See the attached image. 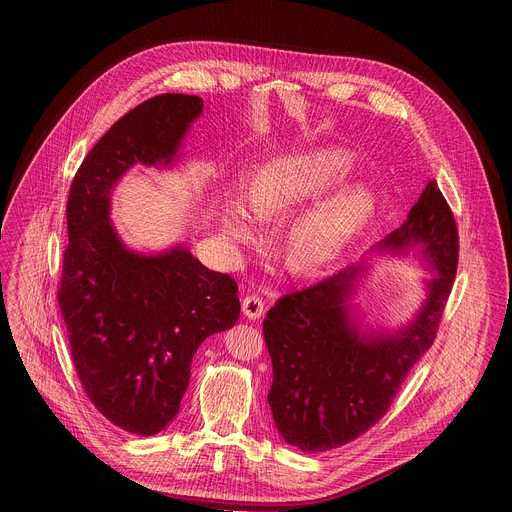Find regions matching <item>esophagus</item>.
Here are the masks:
<instances>
[{
	"label": "esophagus",
	"instance_id": "esophagus-1",
	"mask_svg": "<svg viewBox=\"0 0 512 512\" xmlns=\"http://www.w3.org/2000/svg\"><path fill=\"white\" fill-rule=\"evenodd\" d=\"M243 314H245V318H249V320H259L261 316H263V312H265V306H263V300L259 298V296H247L245 300H243Z\"/></svg>",
	"mask_w": 512,
	"mask_h": 512
}]
</instances>
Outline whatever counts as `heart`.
<instances>
[{"mask_svg":"<svg viewBox=\"0 0 512 512\" xmlns=\"http://www.w3.org/2000/svg\"><path fill=\"white\" fill-rule=\"evenodd\" d=\"M352 168V154L342 148H310L279 156L257 168L243 192L245 206L227 196L218 206V225L235 245L255 243V221L267 223L316 198ZM247 207L252 214H246ZM375 196L364 186H346L326 196L291 223L283 237L289 267L314 271L330 263L371 221Z\"/></svg>","mask_w":512,"mask_h":512,"instance_id":"1","label":"heart"}]
</instances>
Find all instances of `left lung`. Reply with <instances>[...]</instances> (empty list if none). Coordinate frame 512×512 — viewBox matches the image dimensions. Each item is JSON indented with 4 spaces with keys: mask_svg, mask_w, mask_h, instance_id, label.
Here are the masks:
<instances>
[{
    "mask_svg": "<svg viewBox=\"0 0 512 512\" xmlns=\"http://www.w3.org/2000/svg\"><path fill=\"white\" fill-rule=\"evenodd\" d=\"M371 255L409 257L431 273L405 324L379 326L362 310L358 291L369 279L367 259L281 298L263 320L273 362L267 395L273 423L302 452L344 446L373 427L435 338L458 267L456 221L435 180Z\"/></svg>",
    "mask_w": 512,
    "mask_h": 512,
    "instance_id": "1",
    "label": "left lung"
}]
</instances>
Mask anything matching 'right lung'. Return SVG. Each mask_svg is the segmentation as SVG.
<instances>
[{"mask_svg": "<svg viewBox=\"0 0 512 512\" xmlns=\"http://www.w3.org/2000/svg\"><path fill=\"white\" fill-rule=\"evenodd\" d=\"M202 99L168 93L121 117L70 186L58 304L72 362L93 405L117 427L156 435L180 411L190 362L235 326L237 283L204 267L184 243L135 251L111 221V196L135 166L172 170L202 115Z\"/></svg>", "mask_w": 512, "mask_h": 512, "instance_id": "1", "label": "right lung"}]
</instances>
